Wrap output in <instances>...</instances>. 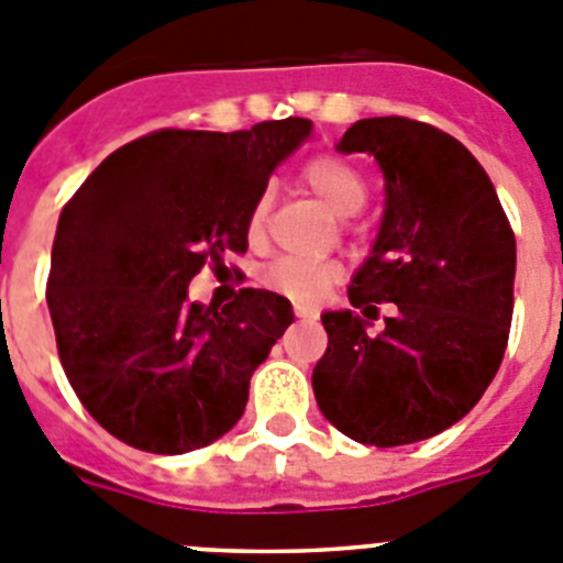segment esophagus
Listing matches in <instances>:
<instances>
[{"mask_svg":"<svg viewBox=\"0 0 563 563\" xmlns=\"http://www.w3.org/2000/svg\"><path fill=\"white\" fill-rule=\"evenodd\" d=\"M292 312H296L298 318H310V321H312V318H318L316 307H307V305H296V307H292Z\"/></svg>","mask_w":563,"mask_h":563,"instance_id":"34e87169","label":"esophagus"}]
</instances>
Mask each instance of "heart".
Instances as JSON below:
<instances>
[{
    "instance_id": "b5f03b06",
    "label": "heart",
    "mask_w": 563,
    "mask_h": 563,
    "mask_svg": "<svg viewBox=\"0 0 563 563\" xmlns=\"http://www.w3.org/2000/svg\"><path fill=\"white\" fill-rule=\"evenodd\" d=\"M301 183L338 217H352L366 202V183H363L361 172L335 154H321V157H312L310 163H305ZM271 208L273 191L265 188V191H258L251 211H247L245 233L251 245H258L265 239ZM335 278L338 267L332 262H310V258L296 256L276 258L258 273V282L265 290L278 292L290 301H316L318 296H324V290Z\"/></svg>"
}]
</instances>
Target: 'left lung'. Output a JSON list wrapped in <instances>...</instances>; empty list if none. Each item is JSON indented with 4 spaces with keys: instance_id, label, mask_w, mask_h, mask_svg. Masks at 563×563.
<instances>
[{
    "instance_id": "1",
    "label": "left lung",
    "mask_w": 563,
    "mask_h": 563,
    "mask_svg": "<svg viewBox=\"0 0 563 563\" xmlns=\"http://www.w3.org/2000/svg\"><path fill=\"white\" fill-rule=\"evenodd\" d=\"M341 152L383 168L386 211L350 305L396 312L369 336L352 310L324 312L312 369L318 409L341 434L395 449L429 440L474 409L499 372L514 318L516 236L496 188L449 132L400 114L363 118Z\"/></svg>"
}]
</instances>
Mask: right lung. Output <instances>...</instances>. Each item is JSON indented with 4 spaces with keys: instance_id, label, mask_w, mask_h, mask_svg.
Wrapping results in <instances>:
<instances>
[{
    "instance_id": "1",
    "label": "right lung",
    "mask_w": 563,
    "mask_h": 563,
    "mask_svg": "<svg viewBox=\"0 0 563 563\" xmlns=\"http://www.w3.org/2000/svg\"><path fill=\"white\" fill-rule=\"evenodd\" d=\"M310 129H157L109 154L64 206L47 276L58 357L92 420L132 449L186 454L245 411L290 301L245 287L222 310L191 305L188 282L247 251L253 200Z\"/></svg>"
}]
</instances>
